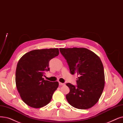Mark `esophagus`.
I'll list each match as a JSON object with an SVG mask.
<instances>
[{
	"instance_id": "1",
	"label": "esophagus",
	"mask_w": 123,
	"mask_h": 123,
	"mask_svg": "<svg viewBox=\"0 0 123 123\" xmlns=\"http://www.w3.org/2000/svg\"><path fill=\"white\" fill-rule=\"evenodd\" d=\"M59 84L60 85H61V86H62V85H64L65 84L64 83H61V82H59Z\"/></svg>"
}]
</instances>
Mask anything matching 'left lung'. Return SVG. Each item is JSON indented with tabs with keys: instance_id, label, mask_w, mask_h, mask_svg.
I'll return each instance as SVG.
<instances>
[{
	"instance_id": "1",
	"label": "left lung",
	"mask_w": 123,
	"mask_h": 123,
	"mask_svg": "<svg viewBox=\"0 0 123 123\" xmlns=\"http://www.w3.org/2000/svg\"><path fill=\"white\" fill-rule=\"evenodd\" d=\"M71 74L78 75L77 85H66L70 92L66 95L68 103L76 109H88L97 103L105 86L103 63L94 53L84 48H60Z\"/></svg>"
}]
</instances>
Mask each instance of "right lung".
<instances>
[{
    "label": "right lung",
    "mask_w": 123,
    "mask_h": 123,
    "mask_svg": "<svg viewBox=\"0 0 123 123\" xmlns=\"http://www.w3.org/2000/svg\"><path fill=\"white\" fill-rule=\"evenodd\" d=\"M59 54L58 48L35 50L26 53L18 61L16 86L21 98L31 107L40 108L50 102L59 83L46 80L42 77L45 71H50V60Z\"/></svg>",
    "instance_id": "obj_1"
}]
</instances>
